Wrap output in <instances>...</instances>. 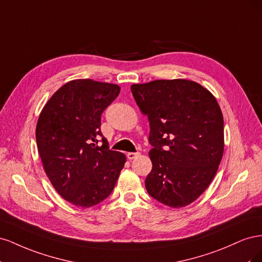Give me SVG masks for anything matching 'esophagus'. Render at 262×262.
Instances as JSON below:
<instances>
[{"mask_svg":"<svg viewBox=\"0 0 262 262\" xmlns=\"http://www.w3.org/2000/svg\"><path fill=\"white\" fill-rule=\"evenodd\" d=\"M138 156H140V153H132V152H130V153H128L126 154V157H128V160H134V158L136 157H138Z\"/></svg>","mask_w":262,"mask_h":262,"instance_id":"34e87169","label":"esophagus"}]
</instances>
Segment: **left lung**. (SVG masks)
I'll return each mask as SVG.
<instances>
[{
  "instance_id": "obj_1",
  "label": "left lung",
  "mask_w": 262,
  "mask_h": 262,
  "mask_svg": "<svg viewBox=\"0 0 262 262\" xmlns=\"http://www.w3.org/2000/svg\"><path fill=\"white\" fill-rule=\"evenodd\" d=\"M149 122L150 196L170 208L199 198L219 169L224 152V120L217 100L199 83L176 78L132 84Z\"/></svg>"
}]
</instances>
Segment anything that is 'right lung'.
I'll list each match as a JSON object with an SVG mask.
<instances>
[{
	"label": "right lung",
	"mask_w": 262,
	"mask_h": 262,
	"mask_svg": "<svg viewBox=\"0 0 262 262\" xmlns=\"http://www.w3.org/2000/svg\"><path fill=\"white\" fill-rule=\"evenodd\" d=\"M120 86L89 78L70 81L46 102L36 126L38 153L53 188L63 199L91 208L112 193L126 157L96 143L100 117Z\"/></svg>",
	"instance_id": "1"
}]
</instances>
